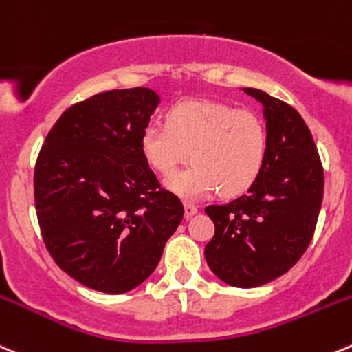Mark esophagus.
Here are the masks:
<instances>
[{"mask_svg": "<svg viewBox=\"0 0 352 352\" xmlns=\"http://www.w3.org/2000/svg\"><path fill=\"white\" fill-rule=\"evenodd\" d=\"M184 214H186V218H190V217H194V214L197 213V206L196 204H192V203H184Z\"/></svg>", "mask_w": 352, "mask_h": 352, "instance_id": "obj_1", "label": "esophagus"}]
</instances>
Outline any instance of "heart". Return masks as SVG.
I'll return each instance as SVG.
<instances>
[{
	"mask_svg": "<svg viewBox=\"0 0 352 352\" xmlns=\"http://www.w3.org/2000/svg\"><path fill=\"white\" fill-rule=\"evenodd\" d=\"M141 153L160 175H170L190 157L197 162L173 174L166 186L187 199L220 189L223 196L245 192L267 160L265 122L256 111L228 103L190 100L166 113V127L149 124L141 132Z\"/></svg>",
	"mask_w": 352,
	"mask_h": 352,
	"instance_id": "heart-1",
	"label": "heart"
}]
</instances>
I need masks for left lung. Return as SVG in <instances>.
<instances>
[{
    "mask_svg": "<svg viewBox=\"0 0 352 352\" xmlns=\"http://www.w3.org/2000/svg\"><path fill=\"white\" fill-rule=\"evenodd\" d=\"M267 160L248 194L204 208L214 235L204 248L208 267L225 284L258 287L291 270L311 242L323 201V166L301 115L259 89Z\"/></svg>",
    "mask_w": 352,
    "mask_h": 352,
    "instance_id": "8db88e82",
    "label": "left lung"
}]
</instances>
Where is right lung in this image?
Wrapping results in <instances>:
<instances>
[{"mask_svg":"<svg viewBox=\"0 0 352 352\" xmlns=\"http://www.w3.org/2000/svg\"><path fill=\"white\" fill-rule=\"evenodd\" d=\"M160 98L148 87L98 93L47 132L34 168L41 235L58 267L85 287L132 291L158 267L184 218L141 153Z\"/></svg>","mask_w":352,"mask_h":352,"instance_id":"add662e5","label":"right lung"}]
</instances>
